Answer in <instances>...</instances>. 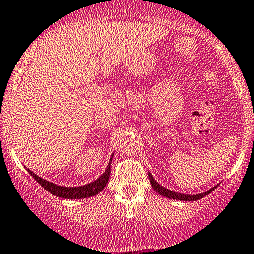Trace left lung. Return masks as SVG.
Returning a JSON list of instances; mask_svg holds the SVG:
<instances>
[{
  "label": "left lung",
  "mask_w": 254,
  "mask_h": 254,
  "mask_svg": "<svg viewBox=\"0 0 254 254\" xmlns=\"http://www.w3.org/2000/svg\"><path fill=\"white\" fill-rule=\"evenodd\" d=\"M149 179H150V183H151V185H152V188H154L155 191L159 192L160 195L165 196V197H168V198H173V200H181V201H197V200H200V198L204 197L206 195H208V193H211L215 189V188H217V187H213V188H211L209 190H207V191L197 193V195H184V193L172 191V190H170V189H166V188H163L162 185H160L159 183L155 181L154 177L151 176V173H149Z\"/></svg>",
  "instance_id": "left-lung-1"
}]
</instances>
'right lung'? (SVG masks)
<instances>
[{"instance_id":"1","label":"right lung","mask_w":254,"mask_h":254,"mask_svg":"<svg viewBox=\"0 0 254 254\" xmlns=\"http://www.w3.org/2000/svg\"><path fill=\"white\" fill-rule=\"evenodd\" d=\"M111 160H113V155H111V159L109 161V165L106 167V170L97 181L89 183V184L82 185V187H61V185H57L54 183H51L46 179H42L41 177L36 176L34 172H31L28 168V172L34 177V179L41 187L45 188L48 192H51L52 195H56L58 197L62 198H70V200H75V198H86L91 197V196L97 195L104 189L106 183L109 181V177H110V165Z\"/></svg>"}]
</instances>
